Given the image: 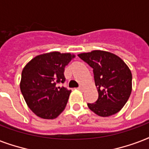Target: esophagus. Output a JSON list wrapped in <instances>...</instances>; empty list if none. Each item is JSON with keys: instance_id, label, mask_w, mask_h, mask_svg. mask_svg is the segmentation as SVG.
Instances as JSON below:
<instances>
[{"instance_id": "obj_1", "label": "esophagus", "mask_w": 149, "mask_h": 149, "mask_svg": "<svg viewBox=\"0 0 149 149\" xmlns=\"http://www.w3.org/2000/svg\"><path fill=\"white\" fill-rule=\"evenodd\" d=\"M78 90L82 91L83 90V87H82V86H81V85H80V86H79V87L78 88Z\"/></svg>"}]
</instances>
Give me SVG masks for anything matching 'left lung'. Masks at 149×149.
Instances as JSON below:
<instances>
[{
	"label": "left lung",
	"instance_id": "8db88e82",
	"mask_svg": "<svg viewBox=\"0 0 149 149\" xmlns=\"http://www.w3.org/2000/svg\"><path fill=\"white\" fill-rule=\"evenodd\" d=\"M93 69L99 97L88 108L100 116L118 113L132 90V74L124 61L109 52L93 50L78 55Z\"/></svg>",
	"mask_w": 149,
	"mask_h": 149
}]
</instances>
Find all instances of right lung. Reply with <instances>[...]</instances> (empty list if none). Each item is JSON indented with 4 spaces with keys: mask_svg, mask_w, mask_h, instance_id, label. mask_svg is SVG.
<instances>
[{
    "mask_svg": "<svg viewBox=\"0 0 149 149\" xmlns=\"http://www.w3.org/2000/svg\"><path fill=\"white\" fill-rule=\"evenodd\" d=\"M74 56L69 53H47L32 59L23 68L21 92L36 116L54 119L64 111L71 91L57 85L65 81L64 68Z\"/></svg>",
    "mask_w": 149,
    "mask_h": 149,
    "instance_id": "right-lung-1",
    "label": "right lung"
}]
</instances>
